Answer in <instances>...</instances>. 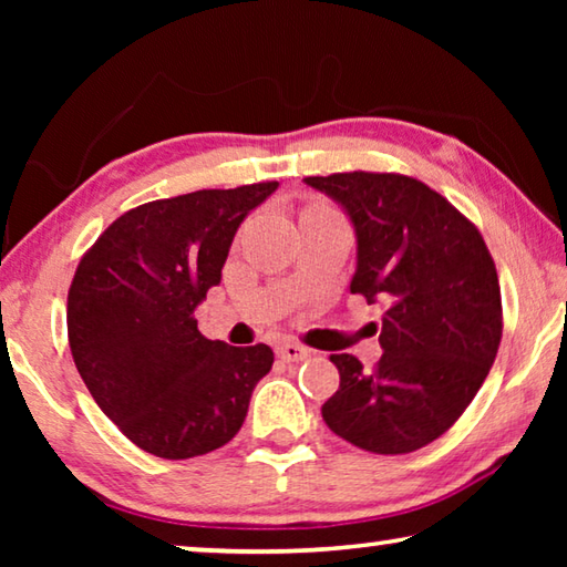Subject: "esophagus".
Segmentation results:
<instances>
[{"instance_id":"34e87169","label":"esophagus","mask_w":567,"mask_h":567,"mask_svg":"<svg viewBox=\"0 0 567 567\" xmlns=\"http://www.w3.org/2000/svg\"><path fill=\"white\" fill-rule=\"evenodd\" d=\"M277 358L285 362H300L307 358V350L297 342H280L277 344Z\"/></svg>"}]
</instances>
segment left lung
<instances>
[{
  "label": "left lung",
  "instance_id": "left-lung-1",
  "mask_svg": "<svg viewBox=\"0 0 567 567\" xmlns=\"http://www.w3.org/2000/svg\"><path fill=\"white\" fill-rule=\"evenodd\" d=\"M305 185L338 203L354 229L350 292L385 307L378 368L332 354L340 388L322 417L370 453L425 447L463 415L495 362L503 307L493 257L473 223L412 177L340 172Z\"/></svg>",
  "mask_w": 567,
  "mask_h": 567
}]
</instances>
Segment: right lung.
Returning a JSON list of instances; mask_svg holds the SVG:
<instances>
[{
  "instance_id": "add662e5",
  "label": "right lung",
  "mask_w": 567,
  "mask_h": 567,
  "mask_svg": "<svg viewBox=\"0 0 567 567\" xmlns=\"http://www.w3.org/2000/svg\"><path fill=\"white\" fill-rule=\"evenodd\" d=\"M275 189L260 182L140 205L76 267L66 297L74 364L104 415L145 453L187 460L229 443L272 368L267 344L207 340L195 310L223 280L237 227Z\"/></svg>"
}]
</instances>
